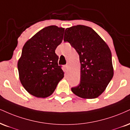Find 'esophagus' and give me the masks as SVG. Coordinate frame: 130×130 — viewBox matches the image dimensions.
<instances>
[{
	"mask_svg": "<svg viewBox=\"0 0 130 130\" xmlns=\"http://www.w3.org/2000/svg\"><path fill=\"white\" fill-rule=\"evenodd\" d=\"M65 68L67 70H69V65L68 64H67L65 65Z\"/></svg>",
	"mask_w": 130,
	"mask_h": 130,
	"instance_id": "34e87169",
	"label": "esophagus"
}]
</instances>
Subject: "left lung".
Here are the masks:
<instances>
[{
  "mask_svg": "<svg viewBox=\"0 0 130 130\" xmlns=\"http://www.w3.org/2000/svg\"><path fill=\"white\" fill-rule=\"evenodd\" d=\"M64 41L76 50L81 62V77L73 93L85 99L101 95L113 76L110 48L92 28L76 25L66 29Z\"/></svg>",
  "mask_w": 130,
  "mask_h": 130,
  "instance_id": "8db88e82",
  "label": "left lung"
}]
</instances>
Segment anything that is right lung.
<instances>
[{
    "label": "right lung",
    "mask_w": 130,
    "mask_h": 130,
    "mask_svg": "<svg viewBox=\"0 0 130 130\" xmlns=\"http://www.w3.org/2000/svg\"><path fill=\"white\" fill-rule=\"evenodd\" d=\"M64 29L57 26L44 28L25 43L19 59V78L32 95L46 98L53 93L64 77L55 49L63 39Z\"/></svg>",
    "instance_id": "add662e5"
}]
</instances>
